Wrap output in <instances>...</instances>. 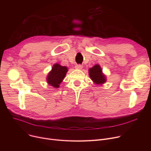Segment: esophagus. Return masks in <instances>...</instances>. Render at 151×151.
Segmentation results:
<instances>
[{"label":"esophagus","instance_id":"obj_1","mask_svg":"<svg viewBox=\"0 0 151 151\" xmlns=\"http://www.w3.org/2000/svg\"><path fill=\"white\" fill-rule=\"evenodd\" d=\"M83 67V66L82 65H81V64H77V65H76V66H75V68H76V69H79V70L82 69Z\"/></svg>","mask_w":151,"mask_h":151}]
</instances>
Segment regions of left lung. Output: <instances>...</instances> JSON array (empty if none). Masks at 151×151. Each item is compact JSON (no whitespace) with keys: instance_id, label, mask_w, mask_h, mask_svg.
Returning <instances> with one entry per match:
<instances>
[{"instance_id":"obj_1","label":"left lung","mask_w":151,"mask_h":151,"mask_svg":"<svg viewBox=\"0 0 151 151\" xmlns=\"http://www.w3.org/2000/svg\"><path fill=\"white\" fill-rule=\"evenodd\" d=\"M89 76L91 80L97 84L104 83L106 81L105 75L102 74V70L99 65H96L89 70Z\"/></svg>"}]
</instances>
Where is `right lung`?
Masks as SVG:
<instances>
[{"mask_svg":"<svg viewBox=\"0 0 151 151\" xmlns=\"http://www.w3.org/2000/svg\"><path fill=\"white\" fill-rule=\"evenodd\" d=\"M68 69L66 67L61 66L58 63L54 64L52 68V70L47 77V81L49 84L55 88H58L59 84L65 78Z\"/></svg>","mask_w":151,"mask_h":151,"instance_id":"add662e5","label":"right lung"}]
</instances>
